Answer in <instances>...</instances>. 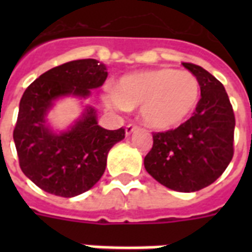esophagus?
Wrapping results in <instances>:
<instances>
[{"label": "esophagus", "instance_id": "obj_1", "mask_svg": "<svg viewBox=\"0 0 252 252\" xmlns=\"http://www.w3.org/2000/svg\"><path fill=\"white\" fill-rule=\"evenodd\" d=\"M136 129H137V126H134V124H128V126H126V136H129V134L133 133Z\"/></svg>", "mask_w": 252, "mask_h": 252}]
</instances>
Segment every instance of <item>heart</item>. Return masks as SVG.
Masks as SVG:
<instances>
[{"label": "heart", "mask_w": 252, "mask_h": 252, "mask_svg": "<svg viewBox=\"0 0 252 252\" xmlns=\"http://www.w3.org/2000/svg\"><path fill=\"white\" fill-rule=\"evenodd\" d=\"M199 96V82L192 73L158 68L122 77L114 94H107L104 102L126 110L141 107L140 116L146 126L167 130L193 114Z\"/></svg>", "instance_id": "obj_1"}]
</instances>
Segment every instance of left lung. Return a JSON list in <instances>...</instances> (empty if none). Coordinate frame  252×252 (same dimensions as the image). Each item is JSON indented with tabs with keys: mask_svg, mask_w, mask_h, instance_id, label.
<instances>
[{
	"mask_svg": "<svg viewBox=\"0 0 252 252\" xmlns=\"http://www.w3.org/2000/svg\"><path fill=\"white\" fill-rule=\"evenodd\" d=\"M183 66L196 77L201 98L187 122L153 134L144 166L162 186L195 192L219 179L230 163L235 119L223 85L199 65Z\"/></svg>",
	"mask_w": 252,
	"mask_h": 252,
	"instance_id": "1",
	"label": "left lung"
}]
</instances>
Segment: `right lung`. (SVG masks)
I'll use <instances>...</instances> for the list:
<instances>
[{
	"mask_svg": "<svg viewBox=\"0 0 252 252\" xmlns=\"http://www.w3.org/2000/svg\"><path fill=\"white\" fill-rule=\"evenodd\" d=\"M107 74L106 65L95 59L70 61L43 73L23 93L13 137L22 171L43 191L61 197L89 191L102 178L111 148L124 138L123 128L99 126L90 104H82L80 116L65 129L49 123L59 100L84 102Z\"/></svg>",
	"mask_w": 252,
	"mask_h": 252,
	"instance_id": "obj_1",
	"label": "right lung"
}]
</instances>
